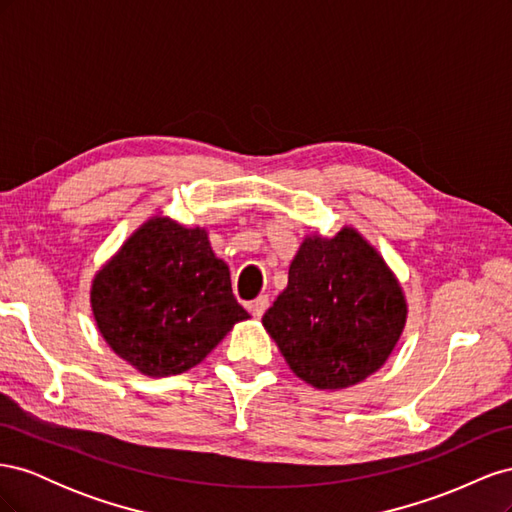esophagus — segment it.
<instances>
[{
	"label": "esophagus",
	"mask_w": 512,
	"mask_h": 512,
	"mask_svg": "<svg viewBox=\"0 0 512 512\" xmlns=\"http://www.w3.org/2000/svg\"><path fill=\"white\" fill-rule=\"evenodd\" d=\"M267 307H269V297H267V294H260V297H258L256 301H252L250 312H252L254 318H260L262 314L267 312Z\"/></svg>",
	"instance_id": "obj_1"
}]
</instances>
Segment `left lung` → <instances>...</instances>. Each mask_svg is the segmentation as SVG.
<instances>
[{"label": "left lung", "mask_w": 512, "mask_h": 512, "mask_svg": "<svg viewBox=\"0 0 512 512\" xmlns=\"http://www.w3.org/2000/svg\"><path fill=\"white\" fill-rule=\"evenodd\" d=\"M290 369L316 389H346L378 371L406 324L389 267L359 232L309 237L288 286L262 316Z\"/></svg>", "instance_id": "8db88e82"}]
</instances>
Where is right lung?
I'll return each instance as SVG.
<instances>
[{"label": "right lung", "instance_id": "obj_1", "mask_svg": "<svg viewBox=\"0 0 512 512\" xmlns=\"http://www.w3.org/2000/svg\"><path fill=\"white\" fill-rule=\"evenodd\" d=\"M91 309L115 354L156 378L198 365L250 318L207 232L162 218L138 228L96 275Z\"/></svg>", "mask_w": 512, "mask_h": 512}]
</instances>
